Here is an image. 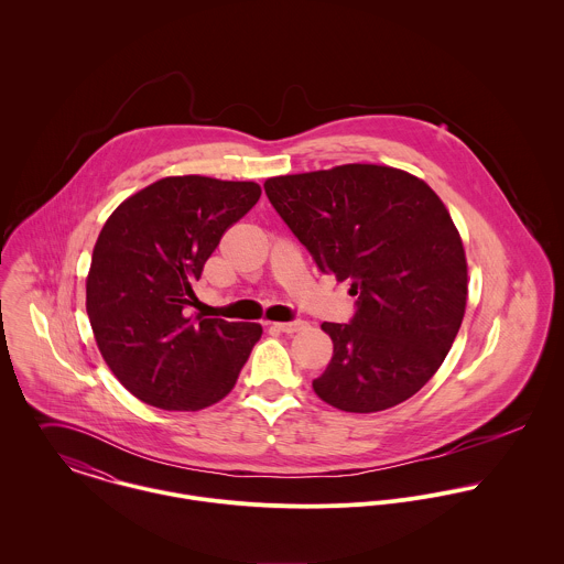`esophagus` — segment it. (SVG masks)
I'll use <instances>...</instances> for the list:
<instances>
[{
	"mask_svg": "<svg viewBox=\"0 0 564 564\" xmlns=\"http://www.w3.org/2000/svg\"><path fill=\"white\" fill-rule=\"evenodd\" d=\"M273 327H275V329H280V332H284V334H295V332H300V329H304V327H306V323H304V322H280V323H273Z\"/></svg>",
	"mask_w": 564,
	"mask_h": 564,
	"instance_id": "1",
	"label": "esophagus"
}]
</instances>
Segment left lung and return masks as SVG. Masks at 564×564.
I'll list each match as a JSON object with an SVG mask.
<instances>
[{"label": "left lung", "mask_w": 564, "mask_h": 564, "mask_svg": "<svg viewBox=\"0 0 564 564\" xmlns=\"http://www.w3.org/2000/svg\"><path fill=\"white\" fill-rule=\"evenodd\" d=\"M264 193L322 273L351 280V323H322L334 354L313 380L323 402L380 412L443 365L467 308L463 239L441 197L384 164L275 175Z\"/></svg>", "instance_id": "obj_1"}]
</instances>
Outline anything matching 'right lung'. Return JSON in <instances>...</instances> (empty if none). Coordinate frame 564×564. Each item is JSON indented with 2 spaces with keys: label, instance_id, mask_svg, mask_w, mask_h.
Here are the masks:
<instances>
[{
  "label": "right lung",
  "instance_id": "add662e5",
  "mask_svg": "<svg viewBox=\"0 0 564 564\" xmlns=\"http://www.w3.org/2000/svg\"><path fill=\"white\" fill-rule=\"evenodd\" d=\"M256 182L171 175L104 224L86 275V313L115 378L162 410H202L237 384L262 327L193 319V284L215 247L260 199Z\"/></svg>",
  "mask_w": 564,
  "mask_h": 564
}]
</instances>
